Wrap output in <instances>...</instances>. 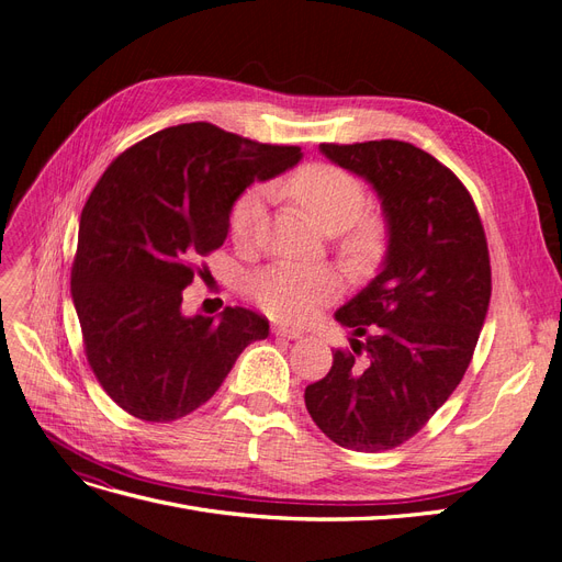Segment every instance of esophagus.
Wrapping results in <instances>:
<instances>
[{"label":"esophagus","mask_w":562,"mask_h":562,"mask_svg":"<svg viewBox=\"0 0 562 562\" xmlns=\"http://www.w3.org/2000/svg\"><path fill=\"white\" fill-rule=\"evenodd\" d=\"M274 335L285 337V339H300V337H304V330L291 328V326H274Z\"/></svg>","instance_id":"34e87169"}]
</instances>
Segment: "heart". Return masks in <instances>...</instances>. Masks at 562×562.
Masks as SVG:
<instances>
[{"label":"heart","instance_id":"b5f03b06","mask_svg":"<svg viewBox=\"0 0 562 562\" xmlns=\"http://www.w3.org/2000/svg\"><path fill=\"white\" fill-rule=\"evenodd\" d=\"M312 223L326 234L339 232V252L356 271H368L382 258L386 246L384 223L363 213L366 190L359 178L333 164L302 166L281 184ZM265 192L250 187L229 211V234L236 246L252 248L260 239ZM250 297L279 321H312L326 304L345 291V279L328 265H271L255 271L248 281Z\"/></svg>","mask_w":562,"mask_h":562}]
</instances>
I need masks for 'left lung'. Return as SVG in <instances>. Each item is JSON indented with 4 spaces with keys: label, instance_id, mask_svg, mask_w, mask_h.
<instances>
[{
    "label": "left lung",
    "instance_id": "8db88e82",
    "mask_svg": "<svg viewBox=\"0 0 562 562\" xmlns=\"http://www.w3.org/2000/svg\"><path fill=\"white\" fill-rule=\"evenodd\" d=\"M318 149L372 184L389 246L380 274L335 312L351 349L333 353L304 403L333 443L382 452L413 438L464 378L492 293L485 229L462 180L411 143Z\"/></svg>",
    "mask_w": 562,
    "mask_h": 562
}]
</instances>
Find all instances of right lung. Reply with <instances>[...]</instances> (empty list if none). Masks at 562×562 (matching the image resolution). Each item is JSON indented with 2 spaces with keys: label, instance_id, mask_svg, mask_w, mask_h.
I'll list each match as a JSON object with an SVG mask.
<instances>
[{
  "label": "right lung",
  "instance_id": "1",
  "mask_svg": "<svg viewBox=\"0 0 562 562\" xmlns=\"http://www.w3.org/2000/svg\"><path fill=\"white\" fill-rule=\"evenodd\" d=\"M302 159L209 122L151 133L122 151L81 211L72 300L89 366L108 396L145 422L194 413L239 353L269 335L244 307L184 316L196 258L225 244L229 211L252 180Z\"/></svg>",
  "mask_w": 562,
  "mask_h": 562
}]
</instances>
